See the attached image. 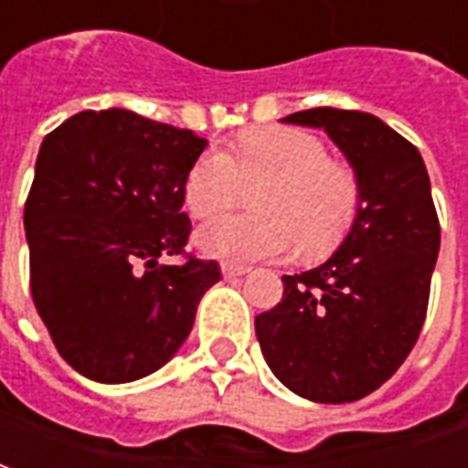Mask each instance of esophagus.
Returning a JSON list of instances; mask_svg holds the SVG:
<instances>
[{
	"label": "esophagus",
	"instance_id": "esophagus-1",
	"mask_svg": "<svg viewBox=\"0 0 468 468\" xmlns=\"http://www.w3.org/2000/svg\"><path fill=\"white\" fill-rule=\"evenodd\" d=\"M247 271H250V267H247V264H231V261H224V264H221V274H224L227 280L244 277Z\"/></svg>",
	"mask_w": 468,
	"mask_h": 468
}]
</instances>
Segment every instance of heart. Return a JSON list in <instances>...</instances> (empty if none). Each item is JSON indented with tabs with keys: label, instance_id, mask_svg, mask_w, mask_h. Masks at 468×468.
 <instances>
[{
	"label": "heart",
	"instance_id": "1",
	"mask_svg": "<svg viewBox=\"0 0 468 468\" xmlns=\"http://www.w3.org/2000/svg\"><path fill=\"white\" fill-rule=\"evenodd\" d=\"M241 184H257V211L198 229L197 247L207 257L251 261L294 250L300 260H317L346 239L360 207L356 174L297 128L250 131L231 155L217 148L198 155L184 181V204L197 218L217 217L239 201Z\"/></svg>",
	"mask_w": 468,
	"mask_h": 468
}]
</instances>
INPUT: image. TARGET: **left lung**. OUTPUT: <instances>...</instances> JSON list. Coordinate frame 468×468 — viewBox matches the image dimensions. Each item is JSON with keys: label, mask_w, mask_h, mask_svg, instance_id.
Wrapping results in <instances>:
<instances>
[{"label": "left lung", "mask_w": 468, "mask_h": 468, "mask_svg": "<svg viewBox=\"0 0 468 468\" xmlns=\"http://www.w3.org/2000/svg\"><path fill=\"white\" fill-rule=\"evenodd\" d=\"M282 121L330 135L360 207L323 264L282 277V303L254 320L257 340L282 386L314 403H350L399 370L426 320L441 244L429 171L419 148L370 112L313 108Z\"/></svg>", "instance_id": "obj_1"}]
</instances>
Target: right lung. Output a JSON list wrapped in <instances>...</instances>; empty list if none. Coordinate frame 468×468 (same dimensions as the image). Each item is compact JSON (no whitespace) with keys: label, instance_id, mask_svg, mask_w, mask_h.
Listing matches in <instances>:
<instances>
[{"label":"right lung","instance_id":"1","mask_svg":"<svg viewBox=\"0 0 468 468\" xmlns=\"http://www.w3.org/2000/svg\"><path fill=\"white\" fill-rule=\"evenodd\" d=\"M207 138L125 108L82 111L42 141L25 204L29 284L58 353L95 383H131L186 343L217 261L181 254L184 181Z\"/></svg>","mask_w":468,"mask_h":468}]
</instances>
